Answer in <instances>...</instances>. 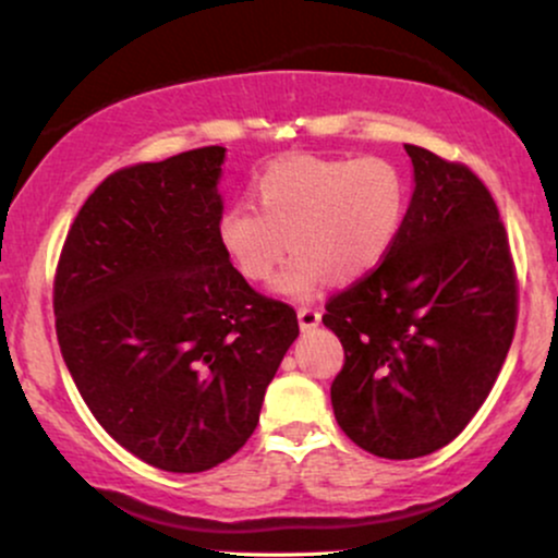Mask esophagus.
<instances>
[{"instance_id":"1","label":"esophagus","mask_w":558,"mask_h":558,"mask_svg":"<svg viewBox=\"0 0 558 558\" xmlns=\"http://www.w3.org/2000/svg\"><path fill=\"white\" fill-rule=\"evenodd\" d=\"M296 317H299L301 330L306 332V330H315V328H317L319 319H323V312L315 310V306H299Z\"/></svg>"}]
</instances>
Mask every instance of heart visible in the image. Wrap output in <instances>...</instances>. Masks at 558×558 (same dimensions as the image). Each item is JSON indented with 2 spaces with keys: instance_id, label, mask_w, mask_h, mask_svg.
I'll list each match as a JSON object with an SVG mask.
<instances>
[{
  "instance_id": "1",
  "label": "heart",
  "mask_w": 558,
  "mask_h": 558,
  "mask_svg": "<svg viewBox=\"0 0 558 558\" xmlns=\"http://www.w3.org/2000/svg\"><path fill=\"white\" fill-rule=\"evenodd\" d=\"M257 209L222 213L220 243L243 278L275 280L288 299H310L330 278L351 283L383 265L407 217V181L383 157H288L252 185Z\"/></svg>"
}]
</instances>
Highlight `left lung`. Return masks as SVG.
I'll return each instance as SVG.
<instances>
[{
	"label": "left lung",
	"mask_w": 558,
	"mask_h": 558,
	"mask_svg": "<svg viewBox=\"0 0 558 558\" xmlns=\"http://www.w3.org/2000/svg\"><path fill=\"white\" fill-rule=\"evenodd\" d=\"M414 191L383 265L325 306L343 343L330 386L341 430L383 459L451 444L488 399L517 325V278L490 191L403 144Z\"/></svg>",
	"instance_id": "8db88e82"
}]
</instances>
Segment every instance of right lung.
Wrapping results in <instances>:
<instances>
[{
  "instance_id": "right-lung-1",
  "label": "right lung",
  "mask_w": 558,
  "mask_h": 558,
  "mask_svg": "<svg viewBox=\"0 0 558 558\" xmlns=\"http://www.w3.org/2000/svg\"><path fill=\"white\" fill-rule=\"evenodd\" d=\"M222 146L105 178L75 217L54 278L57 341L83 401L141 462L204 472L259 422L299 336L220 243Z\"/></svg>"
}]
</instances>
